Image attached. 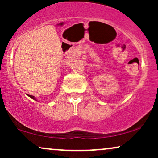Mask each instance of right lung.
Here are the masks:
<instances>
[{"label":"right lung","instance_id":"1","mask_svg":"<svg viewBox=\"0 0 158 158\" xmlns=\"http://www.w3.org/2000/svg\"><path fill=\"white\" fill-rule=\"evenodd\" d=\"M29 97H30V98H32V99H34V100H35V101H37V99H36V98L35 97H33V96H32V95H28Z\"/></svg>","mask_w":158,"mask_h":158}]
</instances>
